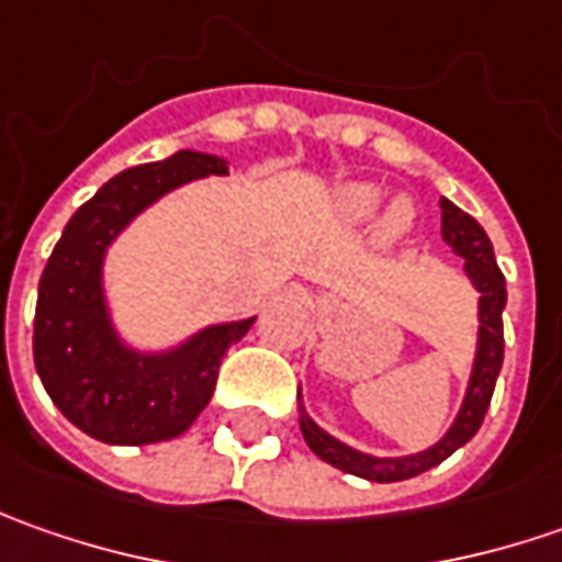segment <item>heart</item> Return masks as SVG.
I'll list each match as a JSON object with an SVG mask.
<instances>
[{
	"mask_svg": "<svg viewBox=\"0 0 562 562\" xmlns=\"http://www.w3.org/2000/svg\"><path fill=\"white\" fill-rule=\"evenodd\" d=\"M384 200V190L375 184H347L337 190V212L347 218V222H369L381 209ZM413 227V205L406 200H397L384 212L381 218V237L384 240H400L406 231Z\"/></svg>",
	"mask_w": 562,
	"mask_h": 562,
	"instance_id": "heart-1",
	"label": "heart"
}]
</instances>
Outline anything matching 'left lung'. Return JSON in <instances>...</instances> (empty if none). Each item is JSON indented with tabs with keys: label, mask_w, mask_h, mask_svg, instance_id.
<instances>
[{
	"label": "left lung",
	"mask_w": 562,
	"mask_h": 562,
	"mask_svg": "<svg viewBox=\"0 0 562 562\" xmlns=\"http://www.w3.org/2000/svg\"><path fill=\"white\" fill-rule=\"evenodd\" d=\"M441 237L447 247L453 249L460 259H465V274L475 284L479 296V350H475V362H472V375H469V387H465L463 406L457 413L453 425L447 428L441 441L422 453H409V457H372L353 450L344 441L331 438L325 428H318L306 409L300 406V431L310 443L315 457H322L325 463H331L340 472H350L369 482H403L428 472L431 465L443 463L453 450H460L465 441H472V435L482 428L487 406H491V394L504 366V306H507V281L504 271L497 269L494 259V247L487 240L485 227L479 225L472 215H465L460 205L450 200H441ZM300 397V394H296Z\"/></svg>",
	"instance_id": "left-lung-1"
}]
</instances>
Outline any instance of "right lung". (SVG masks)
Masks as SVG:
<instances>
[{
  "mask_svg": "<svg viewBox=\"0 0 562 562\" xmlns=\"http://www.w3.org/2000/svg\"><path fill=\"white\" fill-rule=\"evenodd\" d=\"M227 162L181 149L165 162L127 168L77 209L40 278L33 362L65 419L102 443H156L184 435L212 400L227 347L256 318L209 325L165 353L127 347L112 325L102 262L105 249L146 205Z\"/></svg>",
  "mask_w": 562,
  "mask_h": 562,
  "instance_id": "right-lung-1",
  "label": "right lung"
}]
</instances>
